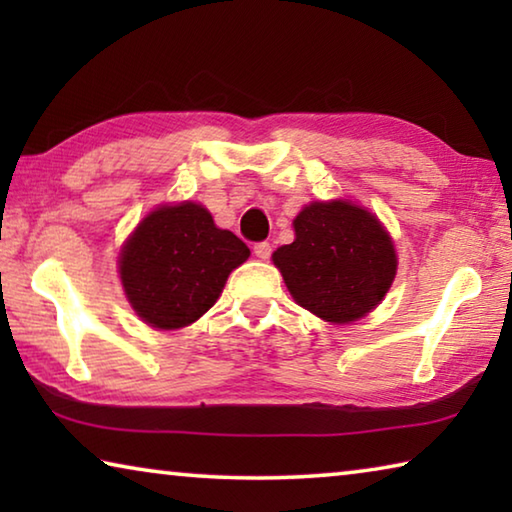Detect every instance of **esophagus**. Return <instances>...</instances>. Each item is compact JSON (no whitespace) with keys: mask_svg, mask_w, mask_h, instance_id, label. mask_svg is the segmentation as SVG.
Here are the masks:
<instances>
[{"mask_svg":"<svg viewBox=\"0 0 512 512\" xmlns=\"http://www.w3.org/2000/svg\"><path fill=\"white\" fill-rule=\"evenodd\" d=\"M253 253L259 259H268V257H271V244H268V241H259V244L253 246Z\"/></svg>","mask_w":512,"mask_h":512,"instance_id":"1","label":"esophagus"}]
</instances>
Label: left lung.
<instances>
[{
	"mask_svg": "<svg viewBox=\"0 0 512 512\" xmlns=\"http://www.w3.org/2000/svg\"><path fill=\"white\" fill-rule=\"evenodd\" d=\"M296 239L277 248L293 300L334 325L375 309L397 273L393 239L375 214L350 201L309 203L293 219Z\"/></svg>",
	"mask_w": 512,
	"mask_h": 512,
	"instance_id": "1",
	"label": "left lung"
}]
</instances>
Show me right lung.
<instances>
[{
  "mask_svg": "<svg viewBox=\"0 0 512 512\" xmlns=\"http://www.w3.org/2000/svg\"><path fill=\"white\" fill-rule=\"evenodd\" d=\"M250 250L214 225L203 205H162L137 225L121 248L119 277L135 314L158 329H180L201 318Z\"/></svg>",
  "mask_w": 512,
  "mask_h": 512,
  "instance_id": "obj_1",
  "label": "right lung"
}]
</instances>
